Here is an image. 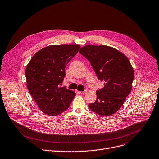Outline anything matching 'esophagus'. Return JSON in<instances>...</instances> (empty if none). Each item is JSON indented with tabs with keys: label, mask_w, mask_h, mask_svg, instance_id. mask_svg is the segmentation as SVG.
<instances>
[{
	"label": "esophagus",
	"mask_w": 159,
	"mask_h": 159,
	"mask_svg": "<svg viewBox=\"0 0 159 159\" xmlns=\"http://www.w3.org/2000/svg\"><path fill=\"white\" fill-rule=\"evenodd\" d=\"M79 92L80 94H85V93H86L88 92V90H85L84 91H79Z\"/></svg>",
	"instance_id": "34e87169"
}]
</instances>
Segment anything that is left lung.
I'll return each instance as SVG.
<instances>
[{
	"label": "left lung",
	"mask_w": 159,
	"mask_h": 159,
	"mask_svg": "<svg viewBox=\"0 0 159 159\" xmlns=\"http://www.w3.org/2000/svg\"><path fill=\"white\" fill-rule=\"evenodd\" d=\"M79 52L92 65L98 79L104 82V88L96 91L95 102L89 108L101 116L117 112L132 89L134 69L127 57L112 47L87 45Z\"/></svg>",
	"instance_id": "left-lung-1"
}]
</instances>
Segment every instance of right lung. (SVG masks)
<instances>
[{"label":"right lung","instance_id":"1","mask_svg":"<svg viewBox=\"0 0 159 159\" xmlns=\"http://www.w3.org/2000/svg\"><path fill=\"white\" fill-rule=\"evenodd\" d=\"M80 45H51L37 52L28 63L25 75L27 89L40 110L50 116L68 109L76 94L61 85L65 68Z\"/></svg>","mask_w":159,"mask_h":159}]
</instances>
